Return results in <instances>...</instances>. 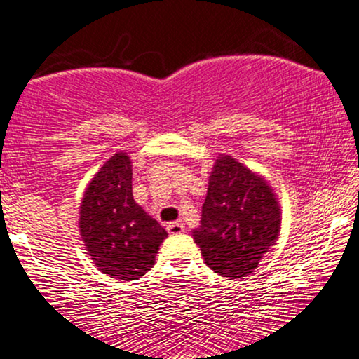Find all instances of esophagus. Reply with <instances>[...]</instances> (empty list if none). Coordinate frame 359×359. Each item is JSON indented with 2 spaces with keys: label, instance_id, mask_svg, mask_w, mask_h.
Here are the masks:
<instances>
[{
  "label": "esophagus",
  "instance_id": "34e87169",
  "mask_svg": "<svg viewBox=\"0 0 359 359\" xmlns=\"http://www.w3.org/2000/svg\"><path fill=\"white\" fill-rule=\"evenodd\" d=\"M165 229H168L170 236H177V234H182V232L185 231V226L179 223V221H175V223H169L168 228H165Z\"/></svg>",
  "mask_w": 359,
  "mask_h": 359
}]
</instances>
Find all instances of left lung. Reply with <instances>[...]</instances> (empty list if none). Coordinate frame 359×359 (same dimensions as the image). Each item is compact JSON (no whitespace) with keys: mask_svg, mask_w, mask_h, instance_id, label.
I'll use <instances>...</instances> for the list:
<instances>
[{"mask_svg":"<svg viewBox=\"0 0 359 359\" xmlns=\"http://www.w3.org/2000/svg\"><path fill=\"white\" fill-rule=\"evenodd\" d=\"M281 206L264 175L228 154H219L210 172L200 226L191 231L205 264L226 278L257 269L278 241Z\"/></svg>","mask_w":359,"mask_h":359,"instance_id":"left-lung-1","label":"left lung"}]
</instances>
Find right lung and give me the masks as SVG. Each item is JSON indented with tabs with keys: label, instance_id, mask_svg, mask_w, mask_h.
Segmentation results:
<instances>
[{
	"label": "right lung",
	"instance_id": "right-lung-1",
	"mask_svg": "<svg viewBox=\"0 0 359 359\" xmlns=\"http://www.w3.org/2000/svg\"><path fill=\"white\" fill-rule=\"evenodd\" d=\"M79 234L90 260L110 278L138 280L153 269L168 232L135 201L125 151L105 161L86 187Z\"/></svg>",
	"mask_w": 359,
	"mask_h": 359
}]
</instances>
